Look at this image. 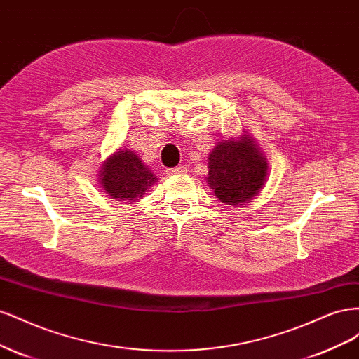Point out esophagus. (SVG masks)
Returning a JSON list of instances; mask_svg holds the SVG:
<instances>
[{
    "mask_svg": "<svg viewBox=\"0 0 359 359\" xmlns=\"http://www.w3.org/2000/svg\"><path fill=\"white\" fill-rule=\"evenodd\" d=\"M168 175H184V173H187V169L184 166H177V168H170L166 170Z\"/></svg>",
    "mask_w": 359,
    "mask_h": 359,
    "instance_id": "34e87169",
    "label": "esophagus"
}]
</instances>
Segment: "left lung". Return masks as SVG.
Here are the masks:
<instances>
[{"mask_svg": "<svg viewBox=\"0 0 359 359\" xmlns=\"http://www.w3.org/2000/svg\"><path fill=\"white\" fill-rule=\"evenodd\" d=\"M266 158L247 136L217 145L208 158V184L223 203L253 199L266 180Z\"/></svg>", "mask_w": 359, "mask_h": 359, "instance_id": "1", "label": "left lung"}]
</instances>
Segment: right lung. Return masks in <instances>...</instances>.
Wrapping results in <instances>:
<instances>
[{"label":"right lung","instance_id":"right-lung-1","mask_svg":"<svg viewBox=\"0 0 359 359\" xmlns=\"http://www.w3.org/2000/svg\"><path fill=\"white\" fill-rule=\"evenodd\" d=\"M100 182L109 196L133 202L142 198L145 190L157 182V178L135 153L124 149L104 161Z\"/></svg>","mask_w":359,"mask_h":359}]
</instances>
